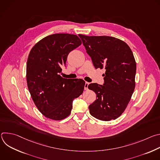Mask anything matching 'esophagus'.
Wrapping results in <instances>:
<instances>
[{"instance_id": "esophagus-1", "label": "esophagus", "mask_w": 160, "mask_h": 160, "mask_svg": "<svg viewBox=\"0 0 160 160\" xmlns=\"http://www.w3.org/2000/svg\"><path fill=\"white\" fill-rule=\"evenodd\" d=\"M89 83H88V82H85V85H84V89H85V90H88V86Z\"/></svg>"}]
</instances>
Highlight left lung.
<instances>
[{
	"mask_svg": "<svg viewBox=\"0 0 160 160\" xmlns=\"http://www.w3.org/2000/svg\"><path fill=\"white\" fill-rule=\"evenodd\" d=\"M96 69L104 68L103 85L90 83L96 94L89 106L90 115L102 121L119 117L126 109L135 88L136 62L133 52L123 41L109 36L78 35Z\"/></svg>",
	"mask_w": 160,
	"mask_h": 160,
	"instance_id": "obj_1",
	"label": "left lung"
}]
</instances>
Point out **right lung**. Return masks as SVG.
Returning a JSON list of instances; mask_svg holds the SVG:
<instances>
[{
    "label": "right lung",
    "instance_id": "1",
    "mask_svg": "<svg viewBox=\"0 0 160 160\" xmlns=\"http://www.w3.org/2000/svg\"><path fill=\"white\" fill-rule=\"evenodd\" d=\"M82 44L77 35L56 33L37 42L28 56L27 81L32 98L45 117L61 120L70 115L74 99L83 92V80L64 78L59 75L68 55Z\"/></svg>",
    "mask_w": 160,
    "mask_h": 160
}]
</instances>
